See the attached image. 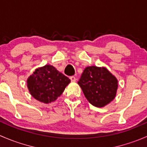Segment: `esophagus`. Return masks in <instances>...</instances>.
<instances>
[{
    "mask_svg": "<svg viewBox=\"0 0 147 147\" xmlns=\"http://www.w3.org/2000/svg\"><path fill=\"white\" fill-rule=\"evenodd\" d=\"M69 79H70V80L72 81V82H75V81H76V78H75V76L69 77Z\"/></svg>",
    "mask_w": 147,
    "mask_h": 147,
    "instance_id": "obj_1",
    "label": "esophagus"
}]
</instances>
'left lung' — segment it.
I'll use <instances>...</instances> for the list:
<instances>
[{
  "label": "left lung",
  "mask_w": 147,
  "mask_h": 147,
  "mask_svg": "<svg viewBox=\"0 0 147 147\" xmlns=\"http://www.w3.org/2000/svg\"><path fill=\"white\" fill-rule=\"evenodd\" d=\"M117 82L105 67L90 66L84 69L78 83L90 104L102 107L115 99Z\"/></svg>",
  "instance_id": "1"
}]
</instances>
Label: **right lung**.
<instances>
[{
    "instance_id": "obj_1",
    "label": "right lung",
    "mask_w": 147,
    "mask_h": 147,
    "mask_svg": "<svg viewBox=\"0 0 147 147\" xmlns=\"http://www.w3.org/2000/svg\"><path fill=\"white\" fill-rule=\"evenodd\" d=\"M69 82L70 80L67 77L49 65L35 69L27 81L31 95L46 104L60 97Z\"/></svg>"
}]
</instances>
